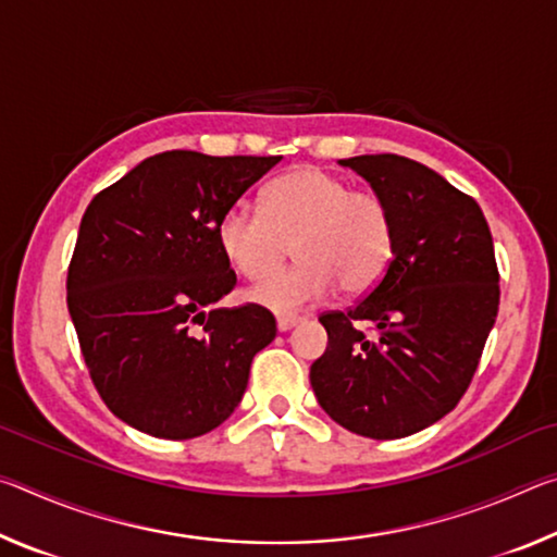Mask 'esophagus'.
Returning <instances> with one entry per match:
<instances>
[{
    "instance_id": "esophagus-1",
    "label": "esophagus",
    "mask_w": 557,
    "mask_h": 557,
    "mask_svg": "<svg viewBox=\"0 0 557 557\" xmlns=\"http://www.w3.org/2000/svg\"><path fill=\"white\" fill-rule=\"evenodd\" d=\"M299 322H301L299 317H280L277 319V329H280V332H289V329L297 326Z\"/></svg>"
}]
</instances>
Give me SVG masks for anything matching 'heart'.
I'll return each mask as SVG.
<instances>
[{"instance_id":"1","label":"heart","mask_w":557,"mask_h":557,"mask_svg":"<svg viewBox=\"0 0 557 557\" xmlns=\"http://www.w3.org/2000/svg\"><path fill=\"white\" fill-rule=\"evenodd\" d=\"M215 238L223 258L250 282L274 274L295 244L300 265L271 276L250 297L272 312H297L336 287L358 297L379 285L395 256L398 225L385 196L307 164L277 176L262 194V209L228 206Z\"/></svg>"}]
</instances>
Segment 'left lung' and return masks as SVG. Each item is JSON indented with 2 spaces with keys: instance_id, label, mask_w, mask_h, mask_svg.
Returning a JSON list of instances; mask_svg holds the SVG:
<instances>
[{
  "instance_id": "obj_1",
  "label": "left lung",
  "mask_w": 557,
  "mask_h": 557,
  "mask_svg": "<svg viewBox=\"0 0 557 557\" xmlns=\"http://www.w3.org/2000/svg\"><path fill=\"white\" fill-rule=\"evenodd\" d=\"M391 201L398 225L385 277L346 312H324V356L309 371L329 418L398 440L445 418L467 393L498 312L494 240L479 203L400 154L342 159ZM358 321L376 332L366 337Z\"/></svg>"
}]
</instances>
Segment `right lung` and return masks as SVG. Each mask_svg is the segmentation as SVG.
Returning <instances> with one entry per match:
<instances>
[{
    "mask_svg": "<svg viewBox=\"0 0 557 557\" xmlns=\"http://www.w3.org/2000/svg\"><path fill=\"white\" fill-rule=\"evenodd\" d=\"M280 159L172 149L83 213L65 299L92 385L135 430L191 440L238 408L277 324L260 305L215 307L235 287L215 228Z\"/></svg>",
    "mask_w": 557,
    "mask_h": 557,
    "instance_id": "add662e5",
    "label": "right lung"
}]
</instances>
